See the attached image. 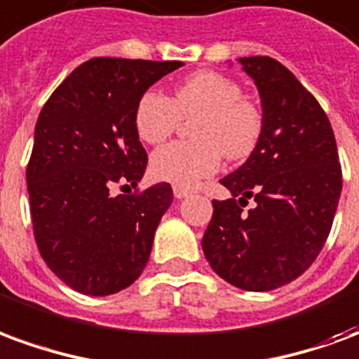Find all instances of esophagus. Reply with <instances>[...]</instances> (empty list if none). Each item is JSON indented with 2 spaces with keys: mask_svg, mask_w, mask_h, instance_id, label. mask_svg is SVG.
I'll use <instances>...</instances> for the list:
<instances>
[{
  "mask_svg": "<svg viewBox=\"0 0 359 359\" xmlns=\"http://www.w3.org/2000/svg\"><path fill=\"white\" fill-rule=\"evenodd\" d=\"M172 194H175V198H187V196L192 194V190L184 187H172Z\"/></svg>",
  "mask_w": 359,
  "mask_h": 359,
  "instance_id": "obj_1",
  "label": "esophagus"
}]
</instances>
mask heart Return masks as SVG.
<instances>
[{"label":"heart","instance_id":"obj_1","mask_svg":"<svg viewBox=\"0 0 359 359\" xmlns=\"http://www.w3.org/2000/svg\"><path fill=\"white\" fill-rule=\"evenodd\" d=\"M194 140L167 144L151 156L157 179L175 187H194L217 171L223 156L242 161L254 154L264 133V115L244 97L238 82L213 71L190 74L172 90L171 97L148 90L134 109V128L142 140L161 144L182 123L192 118Z\"/></svg>","mask_w":359,"mask_h":359}]
</instances>
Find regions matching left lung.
<instances>
[{
  "label": "left lung",
  "mask_w": 359,
  "mask_h": 359,
  "mask_svg": "<svg viewBox=\"0 0 359 359\" xmlns=\"http://www.w3.org/2000/svg\"><path fill=\"white\" fill-rule=\"evenodd\" d=\"M264 107V133L248 161L221 179L233 198L213 200L202 248L211 269L250 292L288 285L316 262L342 192L329 117L283 63L242 57ZM248 199L252 210H244Z\"/></svg>",
  "instance_id": "8db88e82"
}]
</instances>
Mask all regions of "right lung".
I'll use <instances>...</instances> for the list:
<instances>
[{"label": "right lung", "mask_w": 359, "mask_h": 359, "mask_svg": "<svg viewBox=\"0 0 359 359\" xmlns=\"http://www.w3.org/2000/svg\"><path fill=\"white\" fill-rule=\"evenodd\" d=\"M180 65L90 59L40 111L27 167L36 246L48 267L76 292H118L148 264L156 229L172 202L171 184L117 196L115 187L134 188L148 165L134 128L136 103Z\"/></svg>", "instance_id": "1"}]
</instances>
